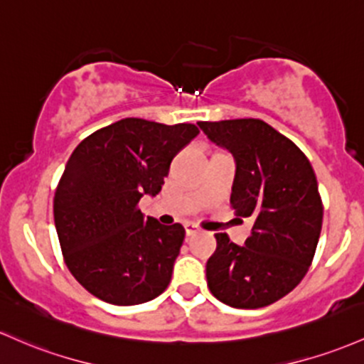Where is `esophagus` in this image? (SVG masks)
I'll list each match as a JSON object with an SVG mask.
<instances>
[{"label":"esophagus","instance_id":"1","mask_svg":"<svg viewBox=\"0 0 364 364\" xmlns=\"http://www.w3.org/2000/svg\"><path fill=\"white\" fill-rule=\"evenodd\" d=\"M185 230H186V235L191 237V235H197L198 231H200V228H198L197 225H193V223H186Z\"/></svg>","mask_w":364,"mask_h":364}]
</instances>
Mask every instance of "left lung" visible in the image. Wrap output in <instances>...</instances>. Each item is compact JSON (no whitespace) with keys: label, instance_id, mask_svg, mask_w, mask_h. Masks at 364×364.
I'll list each match as a JSON object with an SVG mask.
<instances>
[{"label":"left lung","instance_id":"8db88e82","mask_svg":"<svg viewBox=\"0 0 364 364\" xmlns=\"http://www.w3.org/2000/svg\"><path fill=\"white\" fill-rule=\"evenodd\" d=\"M210 141L235 157L231 205L254 221L245 245L226 233L205 266L215 299L257 309L292 292L306 277L319 240L323 203L302 150L261 119L198 122Z\"/></svg>","mask_w":364,"mask_h":364}]
</instances>
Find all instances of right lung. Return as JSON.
<instances>
[{
	"label": "right lung",
	"mask_w": 364,
	"mask_h": 364,
	"mask_svg": "<svg viewBox=\"0 0 364 364\" xmlns=\"http://www.w3.org/2000/svg\"><path fill=\"white\" fill-rule=\"evenodd\" d=\"M197 134L195 124L127 117L72 151L55 191V226L72 277L95 297L134 306L167 289L185 228L145 218L138 202L161 191L174 155Z\"/></svg>",
	"instance_id": "add662e5"
}]
</instances>
